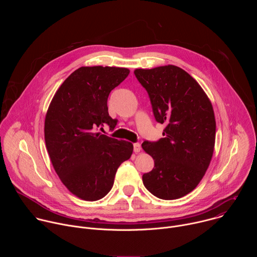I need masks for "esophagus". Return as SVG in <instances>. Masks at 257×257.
I'll return each instance as SVG.
<instances>
[{"label": "esophagus", "mask_w": 257, "mask_h": 257, "mask_svg": "<svg viewBox=\"0 0 257 257\" xmlns=\"http://www.w3.org/2000/svg\"><path fill=\"white\" fill-rule=\"evenodd\" d=\"M133 151H134V153H139L140 151H141V145L139 144V143H134L133 144Z\"/></svg>", "instance_id": "obj_1"}]
</instances>
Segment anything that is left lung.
<instances>
[{
  "label": "left lung",
  "mask_w": 257,
  "mask_h": 257,
  "mask_svg": "<svg viewBox=\"0 0 257 257\" xmlns=\"http://www.w3.org/2000/svg\"><path fill=\"white\" fill-rule=\"evenodd\" d=\"M134 74L150 95L156 120L166 124L164 138L141 145L155 161L154 169L142 176L143 184L158 198H181L196 188L210 164L215 142L212 104L180 67L135 69Z\"/></svg>",
  "instance_id": "1"
}]
</instances>
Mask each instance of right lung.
I'll return each instance as SVG.
<instances>
[{
    "label": "right lung",
    "instance_id": "1",
    "mask_svg": "<svg viewBox=\"0 0 257 257\" xmlns=\"http://www.w3.org/2000/svg\"><path fill=\"white\" fill-rule=\"evenodd\" d=\"M120 67H80L56 91L45 119L46 146L60 180L75 196L95 201L114 185L120 165L129 160L133 144L97 130L115 128L107 97L129 75Z\"/></svg>",
    "mask_w": 257,
    "mask_h": 257
}]
</instances>
